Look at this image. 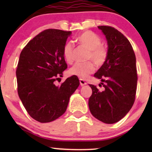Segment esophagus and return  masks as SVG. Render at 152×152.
<instances>
[{
	"label": "esophagus",
	"instance_id": "34e87169",
	"mask_svg": "<svg viewBox=\"0 0 152 152\" xmlns=\"http://www.w3.org/2000/svg\"><path fill=\"white\" fill-rule=\"evenodd\" d=\"M79 81H80V84H81V86H85V85H86V82L83 79H81V78H80Z\"/></svg>",
	"mask_w": 152,
	"mask_h": 152
}]
</instances>
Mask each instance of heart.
Here are the masks:
<instances>
[{"instance_id":"heart-1","label":"heart","mask_w":152,"mask_h":152,"mask_svg":"<svg viewBox=\"0 0 152 152\" xmlns=\"http://www.w3.org/2000/svg\"><path fill=\"white\" fill-rule=\"evenodd\" d=\"M76 43L88 50V58H91L98 65L105 61L107 56V50L101 45L102 40L99 36L91 31H85L76 38ZM63 55L69 64L74 61V47L71 42H67L63 48ZM95 70V66L91 61L76 63L69 70L71 75L84 78Z\"/></svg>"}]
</instances>
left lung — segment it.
Here are the masks:
<instances>
[{"label": "left lung", "instance_id": "8db88e82", "mask_svg": "<svg viewBox=\"0 0 152 152\" xmlns=\"http://www.w3.org/2000/svg\"><path fill=\"white\" fill-rule=\"evenodd\" d=\"M106 38L107 56L94 74L101 79L104 90L89 84L92 94L88 100L91 114L106 124H114L130 111L135 100L137 85L136 56L129 40L110 26H98ZM99 84V86H102Z\"/></svg>", "mask_w": 152, "mask_h": 152}]
</instances>
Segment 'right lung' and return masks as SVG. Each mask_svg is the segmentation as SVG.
<instances>
[{
    "label": "right lung",
    "instance_id": "right-lung-1",
    "mask_svg": "<svg viewBox=\"0 0 152 152\" xmlns=\"http://www.w3.org/2000/svg\"><path fill=\"white\" fill-rule=\"evenodd\" d=\"M71 34L47 29L31 40L20 54L16 70L19 98L28 114L41 123L62 116L80 84L76 76L67 78L61 86L54 83L67 69L63 48Z\"/></svg>",
    "mask_w": 152,
    "mask_h": 152
}]
</instances>
